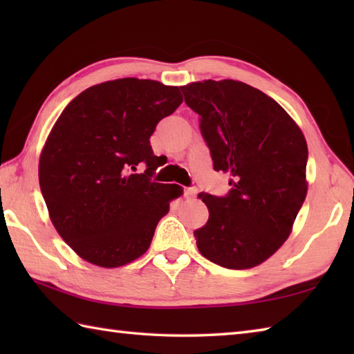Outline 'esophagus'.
<instances>
[{"mask_svg":"<svg viewBox=\"0 0 354 354\" xmlns=\"http://www.w3.org/2000/svg\"><path fill=\"white\" fill-rule=\"evenodd\" d=\"M196 193H198V189H185V190H184V196H185L187 199H190V198L196 196Z\"/></svg>","mask_w":354,"mask_h":354,"instance_id":"34e87169","label":"esophagus"}]
</instances>
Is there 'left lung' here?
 Here are the masks:
<instances>
[{"label": "left lung", "mask_w": 354, "mask_h": 354, "mask_svg": "<svg viewBox=\"0 0 354 354\" xmlns=\"http://www.w3.org/2000/svg\"><path fill=\"white\" fill-rule=\"evenodd\" d=\"M199 114L216 171L230 173L228 196L199 193L208 222L194 231L199 252L228 269L261 265L280 250L307 194V142L280 104L243 82L181 86Z\"/></svg>", "instance_id": "8db88e82"}]
</instances>
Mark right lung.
I'll return each instance as SVG.
<instances>
[{"mask_svg": "<svg viewBox=\"0 0 354 354\" xmlns=\"http://www.w3.org/2000/svg\"><path fill=\"white\" fill-rule=\"evenodd\" d=\"M181 103L179 86L124 77L85 89L56 120L41 150L39 185L56 231L80 259L111 269L149 250L183 193L150 181L149 138ZM140 162L147 171L132 174Z\"/></svg>", "mask_w": 354, "mask_h": 354, "instance_id": "1", "label": "right lung"}]
</instances>
